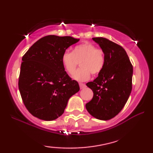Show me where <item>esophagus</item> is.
<instances>
[{"label": "esophagus", "instance_id": "34e87169", "mask_svg": "<svg viewBox=\"0 0 153 153\" xmlns=\"http://www.w3.org/2000/svg\"><path fill=\"white\" fill-rule=\"evenodd\" d=\"M79 86H80L81 89H83L85 87V84H84V83H79Z\"/></svg>", "mask_w": 153, "mask_h": 153}]
</instances>
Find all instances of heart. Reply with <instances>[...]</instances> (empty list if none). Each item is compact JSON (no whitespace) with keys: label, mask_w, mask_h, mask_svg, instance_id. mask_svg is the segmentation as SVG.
<instances>
[{"label":"heart","mask_w":153,"mask_h":153,"mask_svg":"<svg viewBox=\"0 0 153 153\" xmlns=\"http://www.w3.org/2000/svg\"><path fill=\"white\" fill-rule=\"evenodd\" d=\"M79 62L81 68L75 72ZM61 62L65 70L72 74V78L79 81L88 80L92 74L96 75L103 70L105 65V56L102 49H96L93 44L83 42L74 47L72 52H65L62 55Z\"/></svg>","instance_id":"obj_1"}]
</instances>
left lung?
<instances>
[{
	"label": "left lung",
	"mask_w": 153,
	"mask_h": 153,
	"mask_svg": "<svg viewBox=\"0 0 153 153\" xmlns=\"http://www.w3.org/2000/svg\"><path fill=\"white\" fill-rule=\"evenodd\" d=\"M105 56V65L93 81L86 85L93 92V97L85 108L94 118L110 120L118 115L131 91L133 67L120 45L104 37H93Z\"/></svg>",
	"instance_id": "1"
}]
</instances>
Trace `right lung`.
Here are the masks:
<instances>
[{"label":"right lung","instance_id":"right-lung-1","mask_svg":"<svg viewBox=\"0 0 153 153\" xmlns=\"http://www.w3.org/2000/svg\"><path fill=\"white\" fill-rule=\"evenodd\" d=\"M79 39L47 35L31 46L22 58L19 89L24 105L36 118L56 120L64 113L68 102L79 91L77 81L65 71L61 57Z\"/></svg>","mask_w":153,"mask_h":153}]
</instances>
